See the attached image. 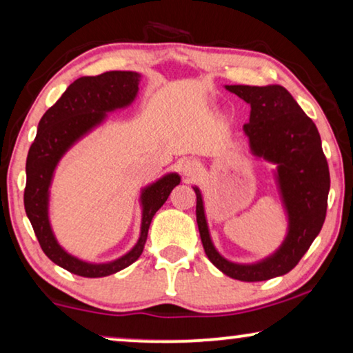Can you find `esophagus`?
<instances>
[{
  "label": "esophagus",
  "instance_id": "1",
  "mask_svg": "<svg viewBox=\"0 0 353 353\" xmlns=\"http://www.w3.org/2000/svg\"><path fill=\"white\" fill-rule=\"evenodd\" d=\"M180 168L185 176H196L199 170H201V164L196 159H183Z\"/></svg>",
  "mask_w": 353,
  "mask_h": 353
}]
</instances>
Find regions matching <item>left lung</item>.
I'll use <instances>...</instances> for the list:
<instances>
[{"mask_svg": "<svg viewBox=\"0 0 353 353\" xmlns=\"http://www.w3.org/2000/svg\"><path fill=\"white\" fill-rule=\"evenodd\" d=\"M252 106L243 125L254 156L277 164V185L288 213V234L272 256L254 264L224 259L213 247L208 232L202 194L197 196L196 216L208 259L231 279L261 282L290 272L304 256L325 223L330 192V168L321 150L314 121L301 110L282 85H226Z\"/></svg>", "mask_w": 353, "mask_h": 353, "instance_id": "8db88e82", "label": "left lung"}]
</instances>
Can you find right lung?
I'll use <instances>...</instances> for the list:
<instances>
[{
	"mask_svg": "<svg viewBox=\"0 0 353 353\" xmlns=\"http://www.w3.org/2000/svg\"><path fill=\"white\" fill-rule=\"evenodd\" d=\"M140 74L134 71H106L84 76L68 85L55 105L46 111L38 124L37 139L27 156L25 212L37 239L50 261L81 277H106L135 263L145 248L148 229L156 212L164 205L172 189L180 185V175L168 173L141 192V232L129 253L111 263L94 264L71 256L60 247L49 223V188L59 161L71 146L105 121L106 113L124 108L135 100Z\"/></svg>",
	"mask_w": 353,
	"mask_h": 353,
	"instance_id": "1",
	"label": "right lung"
}]
</instances>
